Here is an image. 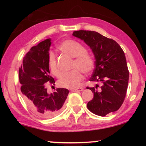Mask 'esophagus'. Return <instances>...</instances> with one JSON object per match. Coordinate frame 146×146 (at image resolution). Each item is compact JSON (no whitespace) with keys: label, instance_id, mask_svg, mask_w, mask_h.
<instances>
[{"label":"esophagus","instance_id":"1","mask_svg":"<svg viewBox=\"0 0 146 146\" xmlns=\"http://www.w3.org/2000/svg\"><path fill=\"white\" fill-rule=\"evenodd\" d=\"M84 88L82 87H80V88H73L71 90L73 92H79V91H82Z\"/></svg>","mask_w":146,"mask_h":146}]
</instances>
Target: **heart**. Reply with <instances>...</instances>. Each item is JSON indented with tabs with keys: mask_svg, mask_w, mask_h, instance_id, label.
<instances>
[{
	"mask_svg": "<svg viewBox=\"0 0 146 146\" xmlns=\"http://www.w3.org/2000/svg\"><path fill=\"white\" fill-rule=\"evenodd\" d=\"M58 50L62 53L73 57L71 71L65 72L60 77L59 84L64 88H75L81 83L84 73H89L94 68V60L92 56L86 53V49L82 44L73 40H66L58 45ZM48 67L51 73L56 77H59L60 70L58 66L56 57L53 53L48 56Z\"/></svg>",
	"mask_w": 146,
	"mask_h": 146,
	"instance_id": "obj_1",
	"label": "heart"
}]
</instances>
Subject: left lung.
Here are the masks:
<instances>
[{"mask_svg": "<svg viewBox=\"0 0 146 146\" xmlns=\"http://www.w3.org/2000/svg\"><path fill=\"white\" fill-rule=\"evenodd\" d=\"M73 35L85 42L92 49L95 68L90 81L101 82L98 88L86 87L94 94L87 108L95 115L104 117L121 107L128 88L129 71L125 56L116 41L96 31L80 30Z\"/></svg>", "mask_w": 146, "mask_h": 146, "instance_id": "8db88e82", "label": "left lung"}]
</instances>
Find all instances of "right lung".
<instances>
[{
  "label": "right lung",
  "mask_w": 146,
  "mask_h": 146,
  "mask_svg": "<svg viewBox=\"0 0 146 146\" xmlns=\"http://www.w3.org/2000/svg\"><path fill=\"white\" fill-rule=\"evenodd\" d=\"M50 46L51 39L48 38L31 47L23 58L18 72L25 102L35 115L43 119L51 118L62 111L69 92L66 88H59L51 94L47 93L46 84L55 83L49 75Z\"/></svg>",
  "instance_id": "right-lung-1"
}]
</instances>
